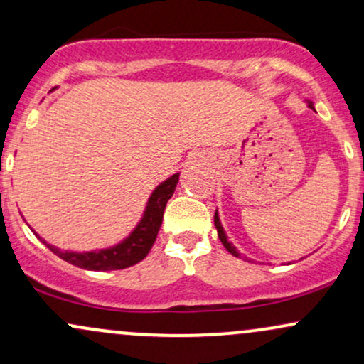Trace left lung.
<instances>
[{"label": "left lung", "mask_w": 364, "mask_h": 364, "mask_svg": "<svg viewBox=\"0 0 364 364\" xmlns=\"http://www.w3.org/2000/svg\"><path fill=\"white\" fill-rule=\"evenodd\" d=\"M309 107L312 108V110H315V108H314V103H312V102H309ZM213 224H215V229H217V232H218V239H220V242L224 244V247L227 249V251H229V252L232 254V256L240 257V252H239L237 249H235L234 246H232V242H229V240H227L225 230H224V227H222V224H220V218H218V213H217V212H215V217H213ZM244 259L249 261L247 257H244Z\"/></svg>", "instance_id": "left-lung-1"}]
</instances>
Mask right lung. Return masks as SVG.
I'll return each instance as SVG.
<instances>
[{"mask_svg":"<svg viewBox=\"0 0 364 364\" xmlns=\"http://www.w3.org/2000/svg\"><path fill=\"white\" fill-rule=\"evenodd\" d=\"M178 179L179 173L173 174V176L161 183L159 186H156V190L149 196L146 210H144V215L140 218L137 227L130 232L129 237H125L122 242L112 247L87 252L60 251L59 247L47 244V240H43L37 232L33 229L32 230L55 256L71 262L73 266H77V268L90 271H113L129 268V266H134L142 261L149 251H151L152 244L156 242L157 232H159L161 224H163L166 203H168V200L173 196L174 190H176Z\"/></svg>","mask_w":364,"mask_h":364,"instance_id":"obj_1","label":"right lung"}]
</instances>
